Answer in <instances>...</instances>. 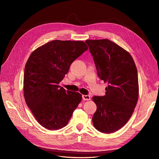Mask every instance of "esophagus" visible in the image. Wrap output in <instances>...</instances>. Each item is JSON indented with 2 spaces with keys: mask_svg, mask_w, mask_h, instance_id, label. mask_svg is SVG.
Masks as SVG:
<instances>
[{
  "mask_svg": "<svg viewBox=\"0 0 159 159\" xmlns=\"http://www.w3.org/2000/svg\"><path fill=\"white\" fill-rule=\"evenodd\" d=\"M83 97V100H90V96L89 95H83L82 96Z\"/></svg>",
  "mask_w": 159,
  "mask_h": 159,
  "instance_id": "esophagus-1",
  "label": "esophagus"
}]
</instances>
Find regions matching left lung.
I'll return each mask as SVG.
<instances>
[{
  "label": "left lung",
  "instance_id": "left-lung-1",
  "mask_svg": "<svg viewBox=\"0 0 159 159\" xmlns=\"http://www.w3.org/2000/svg\"><path fill=\"white\" fill-rule=\"evenodd\" d=\"M98 77L107 83L104 96L93 100L96 129L111 134L124 127L132 116L139 96L137 70L131 55L109 39L86 40Z\"/></svg>",
  "mask_w": 159,
  "mask_h": 159
}]
</instances>
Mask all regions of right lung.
<instances>
[{
  "instance_id": "right-lung-1",
  "label": "right lung",
  "mask_w": 159,
  "mask_h": 159,
  "mask_svg": "<svg viewBox=\"0 0 159 159\" xmlns=\"http://www.w3.org/2000/svg\"><path fill=\"white\" fill-rule=\"evenodd\" d=\"M88 49L82 41L53 40L35 49L25 65L24 94L39 124L49 130L65 127L82 100L59 85L70 65Z\"/></svg>"
}]
</instances>
